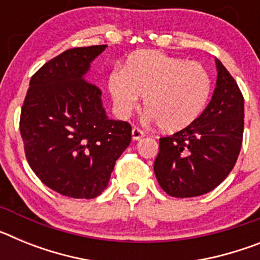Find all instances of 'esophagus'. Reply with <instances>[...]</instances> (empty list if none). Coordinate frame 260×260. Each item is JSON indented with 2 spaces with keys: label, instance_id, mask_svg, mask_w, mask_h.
<instances>
[{
  "label": "esophagus",
  "instance_id": "obj_1",
  "mask_svg": "<svg viewBox=\"0 0 260 260\" xmlns=\"http://www.w3.org/2000/svg\"><path fill=\"white\" fill-rule=\"evenodd\" d=\"M132 137H133V141H141L142 138L144 137V133L142 132L141 128L133 127V130H132Z\"/></svg>",
  "mask_w": 260,
  "mask_h": 260
}]
</instances>
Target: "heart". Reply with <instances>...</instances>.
Returning a JSON list of instances; mask_svg holds the SVG:
<instances>
[{"instance_id": "obj_1", "label": "heart", "mask_w": 260, "mask_h": 260, "mask_svg": "<svg viewBox=\"0 0 260 260\" xmlns=\"http://www.w3.org/2000/svg\"><path fill=\"white\" fill-rule=\"evenodd\" d=\"M108 88L119 117H128L144 96L146 117L165 132H178L198 118L210 100L212 79L202 63L157 50L133 53L114 69Z\"/></svg>"}]
</instances>
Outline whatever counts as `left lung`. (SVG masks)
<instances>
[{"mask_svg":"<svg viewBox=\"0 0 260 260\" xmlns=\"http://www.w3.org/2000/svg\"><path fill=\"white\" fill-rule=\"evenodd\" d=\"M217 80L210 104L191 125L160 138L153 164L167 194L190 198L210 192L226 178L240 155L243 135V96L236 80L215 59Z\"/></svg>","mask_w":260,"mask_h":260,"instance_id":"left-lung-1","label":"left lung"}]
</instances>
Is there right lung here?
Returning a JSON list of instances; mask_svg holds the SVG:
<instances>
[{"mask_svg": "<svg viewBox=\"0 0 260 260\" xmlns=\"http://www.w3.org/2000/svg\"><path fill=\"white\" fill-rule=\"evenodd\" d=\"M107 45L73 48L29 80L20 113L27 161L58 194L91 199L107 189L116 160L132 142V126L109 119L102 91L86 80Z\"/></svg>", "mask_w": 260, "mask_h": 260, "instance_id": "right-lung-1", "label": "right lung"}]
</instances>
